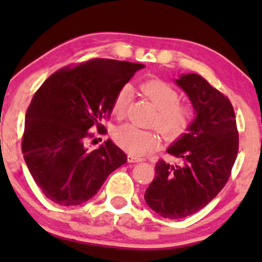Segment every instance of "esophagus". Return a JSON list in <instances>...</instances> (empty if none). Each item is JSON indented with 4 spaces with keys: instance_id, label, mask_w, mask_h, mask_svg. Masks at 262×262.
I'll return each instance as SVG.
<instances>
[{
    "instance_id": "obj_1",
    "label": "esophagus",
    "mask_w": 262,
    "mask_h": 262,
    "mask_svg": "<svg viewBox=\"0 0 262 262\" xmlns=\"http://www.w3.org/2000/svg\"><path fill=\"white\" fill-rule=\"evenodd\" d=\"M139 161H141L140 158H137V156H134L132 154L128 155V162H139Z\"/></svg>"
}]
</instances>
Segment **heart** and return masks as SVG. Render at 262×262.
Segmentation results:
<instances>
[{
	"instance_id": "heart-1",
	"label": "heart",
	"mask_w": 262,
	"mask_h": 262,
	"mask_svg": "<svg viewBox=\"0 0 262 262\" xmlns=\"http://www.w3.org/2000/svg\"><path fill=\"white\" fill-rule=\"evenodd\" d=\"M141 92L158 108L150 121L167 140H175L188 130L193 119V110L189 104L181 103L179 92L161 80H148L141 83ZM130 98V86H123L112 102V113L117 118L125 116ZM113 139L123 150L135 156L152 151L160 143L158 130L141 129L133 124H122L113 132Z\"/></svg>"
}]
</instances>
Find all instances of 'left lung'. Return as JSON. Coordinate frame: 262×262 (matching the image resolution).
I'll use <instances>...</instances> for the list:
<instances>
[{"label":"left lung","instance_id":"8db88e82","mask_svg":"<svg viewBox=\"0 0 262 262\" xmlns=\"http://www.w3.org/2000/svg\"><path fill=\"white\" fill-rule=\"evenodd\" d=\"M176 83L187 93L196 118L167 149L179 161L159 160L144 194L150 208L169 219L194 214L217 196L229 180L239 150L229 98L197 74L182 75Z\"/></svg>","mask_w":262,"mask_h":262}]
</instances>
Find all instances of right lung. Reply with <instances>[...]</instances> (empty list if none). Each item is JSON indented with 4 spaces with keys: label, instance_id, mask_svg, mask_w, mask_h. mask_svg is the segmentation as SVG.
<instances>
[{
    "label": "right lung",
    "instance_id": "right-lung-1",
    "mask_svg": "<svg viewBox=\"0 0 262 262\" xmlns=\"http://www.w3.org/2000/svg\"><path fill=\"white\" fill-rule=\"evenodd\" d=\"M143 64L92 59L48 77L26 113L22 152L38 187L54 203L77 206L92 198L110 173L127 162L108 139L89 150L91 130L106 133L117 92ZM95 140V139H93Z\"/></svg>",
    "mask_w": 262,
    "mask_h": 262
}]
</instances>
